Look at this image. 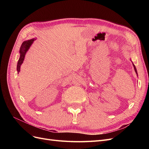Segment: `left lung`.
Returning a JSON list of instances; mask_svg holds the SVG:
<instances>
[{
	"instance_id": "obj_1",
	"label": "left lung",
	"mask_w": 149,
	"mask_h": 149,
	"mask_svg": "<svg viewBox=\"0 0 149 149\" xmlns=\"http://www.w3.org/2000/svg\"><path fill=\"white\" fill-rule=\"evenodd\" d=\"M132 64H133V63H132ZM133 66H134V70H135V71H136V74H137V70H136V66H135V65L133 64Z\"/></svg>"
}]
</instances>
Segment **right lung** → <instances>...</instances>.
<instances>
[{
  "instance_id": "add662e5",
  "label": "right lung",
  "mask_w": 149,
  "mask_h": 149,
  "mask_svg": "<svg viewBox=\"0 0 149 149\" xmlns=\"http://www.w3.org/2000/svg\"><path fill=\"white\" fill-rule=\"evenodd\" d=\"M35 39H31L30 40L25 41L22 43L20 49V58H19V61H18L17 66V70L18 73H19V72H20V66L22 63H23L26 53L27 52L30 46L31 45V44L33 43V42L35 41Z\"/></svg>"
}]
</instances>
